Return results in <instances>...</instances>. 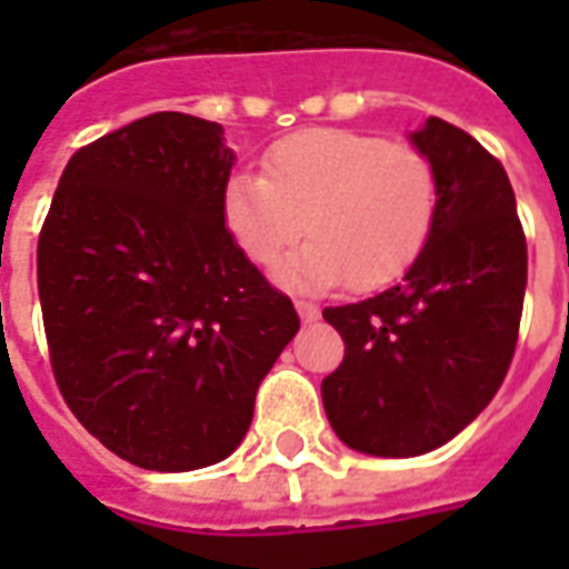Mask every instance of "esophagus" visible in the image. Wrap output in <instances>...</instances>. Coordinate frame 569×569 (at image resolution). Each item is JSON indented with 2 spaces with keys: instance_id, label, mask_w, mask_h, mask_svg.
Returning a JSON list of instances; mask_svg holds the SVG:
<instances>
[{
  "instance_id": "1",
  "label": "esophagus",
  "mask_w": 569,
  "mask_h": 569,
  "mask_svg": "<svg viewBox=\"0 0 569 569\" xmlns=\"http://www.w3.org/2000/svg\"><path fill=\"white\" fill-rule=\"evenodd\" d=\"M296 310H298V317L305 322H313L317 317H320V308L317 305H310V301H296Z\"/></svg>"
}]
</instances>
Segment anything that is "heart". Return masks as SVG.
I'll use <instances>...</instances> for the list:
<instances>
[{
    "label": "heart",
    "mask_w": 569,
    "mask_h": 569,
    "mask_svg": "<svg viewBox=\"0 0 569 569\" xmlns=\"http://www.w3.org/2000/svg\"><path fill=\"white\" fill-rule=\"evenodd\" d=\"M439 179L423 151L371 133L313 128L273 142L264 176L237 173L222 194V216L252 264L286 261L292 286L383 289L418 261L436 222Z\"/></svg>",
    "instance_id": "1"
}]
</instances>
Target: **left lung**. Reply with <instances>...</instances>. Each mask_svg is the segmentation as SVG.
<instances>
[{"label": "left lung", "instance_id": "1", "mask_svg": "<svg viewBox=\"0 0 569 569\" xmlns=\"http://www.w3.org/2000/svg\"><path fill=\"white\" fill-rule=\"evenodd\" d=\"M439 179L418 261L381 296L326 308L345 338L322 381L338 439L378 457H418L485 411L512 366L527 240L502 163L466 130L427 118L411 133Z\"/></svg>", "mask_w": 569, "mask_h": 569}]
</instances>
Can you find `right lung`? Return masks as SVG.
Returning a JSON list of instances; mask_svg holds the SVG:
<instances>
[{
    "instance_id": "right-lung-1",
    "label": "right lung",
    "mask_w": 569,
    "mask_h": 569,
    "mask_svg": "<svg viewBox=\"0 0 569 569\" xmlns=\"http://www.w3.org/2000/svg\"><path fill=\"white\" fill-rule=\"evenodd\" d=\"M222 128L154 112L81 146L39 234L57 387L112 453L154 472L224 460L298 313L222 216Z\"/></svg>"
}]
</instances>
